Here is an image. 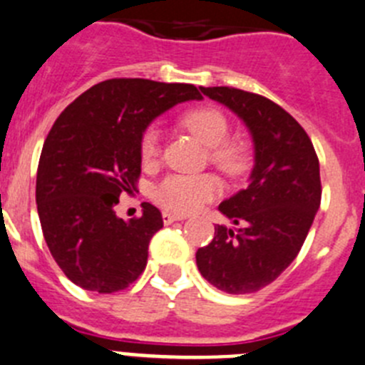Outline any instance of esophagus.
I'll return each instance as SVG.
<instances>
[{
	"mask_svg": "<svg viewBox=\"0 0 365 365\" xmlns=\"http://www.w3.org/2000/svg\"><path fill=\"white\" fill-rule=\"evenodd\" d=\"M162 220L165 225H171L175 221H182L183 216H178V214H171V212H162Z\"/></svg>",
	"mask_w": 365,
	"mask_h": 365,
	"instance_id": "obj_1",
	"label": "esophagus"
}]
</instances>
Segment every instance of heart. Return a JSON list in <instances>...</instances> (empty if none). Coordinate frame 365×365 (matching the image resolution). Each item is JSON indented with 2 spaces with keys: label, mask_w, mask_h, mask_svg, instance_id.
Returning a JSON list of instances; mask_svg holds the SVG:
<instances>
[{
  "label": "heart",
  "mask_w": 365,
  "mask_h": 365,
  "mask_svg": "<svg viewBox=\"0 0 365 365\" xmlns=\"http://www.w3.org/2000/svg\"><path fill=\"white\" fill-rule=\"evenodd\" d=\"M183 128L210 148V162L227 175H240L247 165L248 153L243 142L230 140L229 118L217 108H196L182 117ZM160 156V131L149 125L140 138V158L151 165ZM220 182L212 175H171L163 178L153 189V198L163 209L171 212L187 214L198 210L203 203L210 202L220 194Z\"/></svg>",
  "instance_id": "1"
}]
</instances>
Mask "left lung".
Returning a JSON list of instances; mask_svg holds the SVG:
<instances>
[{
  "label": "left lung",
  "mask_w": 365,
  "mask_h": 365,
  "mask_svg": "<svg viewBox=\"0 0 365 365\" xmlns=\"http://www.w3.org/2000/svg\"><path fill=\"white\" fill-rule=\"evenodd\" d=\"M202 91L247 124L255 165L247 189L220 205L237 229L216 225L196 264L217 290L254 294L290 267L308 236L321 205L319 158L302 125L270 98L229 86Z\"/></svg>",
  "instance_id": "8db88e82"
}]
</instances>
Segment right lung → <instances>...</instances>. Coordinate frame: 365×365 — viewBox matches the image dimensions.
I'll list each match as a JSON object with an SVG mask.
<instances>
[{
  "label": "right lung",
  "mask_w": 365,
  "mask_h": 365,
  "mask_svg": "<svg viewBox=\"0 0 365 365\" xmlns=\"http://www.w3.org/2000/svg\"><path fill=\"white\" fill-rule=\"evenodd\" d=\"M190 98H202L192 84L110 79L79 95L53 122L37 167V214L52 257L84 290L120 292L145 270L162 214L142 203V216L124 221L115 205L136 190L149 122Z\"/></svg>",
  "instance_id": "1"
}]
</instances>
